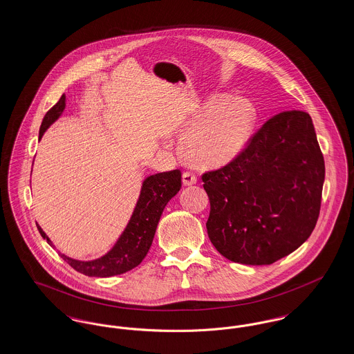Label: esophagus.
<instances>
[{
  "mask_svg": "<svg viewBox=\"0 0 354 354\" xmlns=\"http://www.w3.org/2000/svg\"><path fill=\"white\" fill-rule=\"evenodd\" d=\"M182 178H183V185H196V182H198L196 175L192 174V172H189V171L183 172V176H182Z\"/></svg>",
  "mask_w": 354,
  "mask_h": 354,
  "instance_id": "esophagus-1",
  "label": "esophagus"
}]
</instances>
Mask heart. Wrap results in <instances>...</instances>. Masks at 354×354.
Here are the masks:
<instances>
[{
	"mask_svg": "<svg viewBox=\"0 0 354 354\" xmlns=\"http://www.w3.org/2000/svg\"><path fill=\"white\" fill-rule=\"evenodd\" d=\"M254 123L256 111L250 102L218 94L187 122L180 153L201 167L225 166L245 150Z\"/></svg>",
	"mask_w": 354,
	"mask_h": 354,
	"instance_id": "1",
	"label": "heart"
}]
</instances>
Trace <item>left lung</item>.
Here are the masks:
<instances>
[{
  "mask_svg": "<svg viewBox=\"0 0 354 354\" xmlns=\"http://www.w3.org/2000/svg\"><path fill=\"white\" fill-rule=\"evenodd\" d=\"M207 232L225 259L270 266L296 251L319 219L325 165L312 118L283 111L227 166L205 172Z\"/></svg>",
  "mask_w": 354,
  "mask_h": 354,
  "instance_id": "obj_1",
  "label": "left lung"
}]
</instances>
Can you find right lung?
<instances>
[{
    "label": "right lung",
    "mask_w": 354,
    "mask_h": 354,
    "mask_svg": "<svg viewBox=\"0 0 354 354\" xmlns=\"http://www.w3.org/2000/svg\"><path fill=\"white\" fill-rule=\"evenodd\" d=\"M66 106L65 94L46 113L39 129V139L57 119L61 117ZM182 187V174L179 169L155 174L142 183L138 202L124 231L120 234L114 247L102 257L82 261L71 259L64 253L59 256L73 268L90 277H110L122 274L138 267L151 247L153 235L162 212L167 203L179 192ZM44 239L50 244V239L37 225Z\"/></svg>",
    "instance_id": "right-lung-1"
}]
</instances>
